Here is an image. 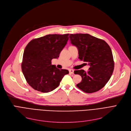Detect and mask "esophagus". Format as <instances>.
<instances>
[{"label": "esophagus", "mask_w": 131, "mask_h": 131, "mask_svg": "<svg viewBox=\"0 0 131 131\" xmlns=\"http://www.w3.org/2000/svg\"><path fill=\"white\" fill-rule=\"evenodd\" d=\"M69 72L71 74H74V70H69Z\"/></svg>", "instance_id": "esophagus-1"}]
</instances>
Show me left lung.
<instances>
[{
  "mask_svg": "<svg viewBox=\"0 0 131 131\" xmlns=\"http://www.w3.org/2000/svg\"><path fill=\"white\" fill-rule=\"evenodd\" d=\"M72 45L77 47L79 58L88 62L89 71H75V74L82 77L77 86L86 93L100 90L111 78L114 69V62L112 50L104 40L89 34L77 33L70 35Z\"/></svg>",
  "mask_w": 131,
  "mask_h": 131,
  "instance_id": "1",
  "label": "left lung"
}]
</instances>
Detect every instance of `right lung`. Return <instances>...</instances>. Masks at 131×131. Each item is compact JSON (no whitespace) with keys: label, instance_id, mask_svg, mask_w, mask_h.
<instances>
[{"label":"right lung","instance_id":"add662e5","mask_svg":"<svg viewBox=\"0 0 131 131\" xmlns=\"http://www.w3.org/2000/svg\"><path fill=\"white\" fill-rule=\"evenodd\" d=\"M69 34H48L31 40L25 47L22 70L28 84L34 90L49 92L57 88L68 70L51 65L58 58L68 40Z\"/></svg>","mask_w":131,"mask_h":131}]
</instances>
